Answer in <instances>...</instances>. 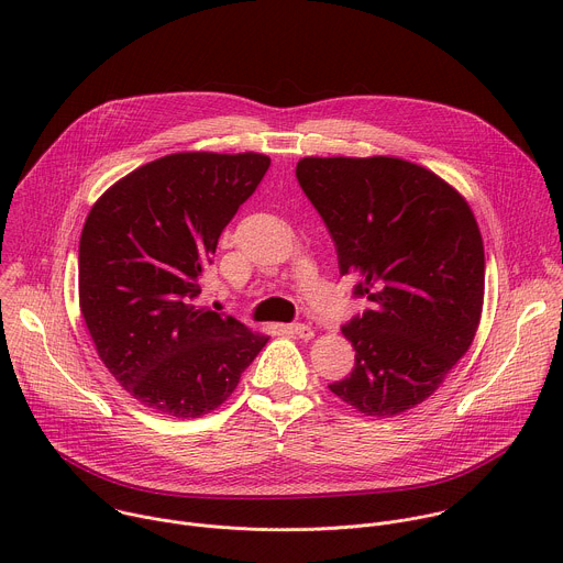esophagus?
<instances>
[{
	"label": "esophagus",
	"instance_id": "obj_1",
	"mask_svg": "<svg viewBox=\"0 0 563 563\" xmlns=\"http://www.w3.org/2000/svg\"><path fill=\"white\" fill-rule=\"evenodd\" d=\"M289 332L296 334V336L302 339V341H309V339L313 336V330H311L309 325H305V323H294V325H289Z\"/></svg>",
	"mask_w": 563,
	"mask_h": 563
}]
</instances>
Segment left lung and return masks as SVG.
<instances>
[{
  "mask_svg": "<svg viewBox=\"0 0 563 563\" xmlns=\"http://www.w3.org/2000/svg\"><path fill=\"white\" fill-rule=\"evenodd\" d=\"M296 178L372 302L343 325L354 369L330 389L365 417L423 400L467 352L484 307V240L465 198L400 157H302Z\"/></svg>",
  "mask_w": 563,
  "mask_h": 563,
  "instance_id": "8db88e82",
  "label": "left lung"
}]
</instances>
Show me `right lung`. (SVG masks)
I'll list each match as a JSON object with an SVG mask.
<instances>
[{
  "label": "right lung",
  "mask_w": 563,
  "mask_h": 563,
  "mask_svg": "<svg viewBox=\"0 0 563 563\" xmlns=\"http://www.w3.org/2000/svg\"><path fill=\"white\" fill-rule=\"evenodd\" d=\"M263 153H172L118 180L79 238V309L115 380L178 419L231 396L269 336L198 307L200 276L229 220L261 185Z\"/></svg>",
  "instance_id": "add662e5"
}]
</instances>
